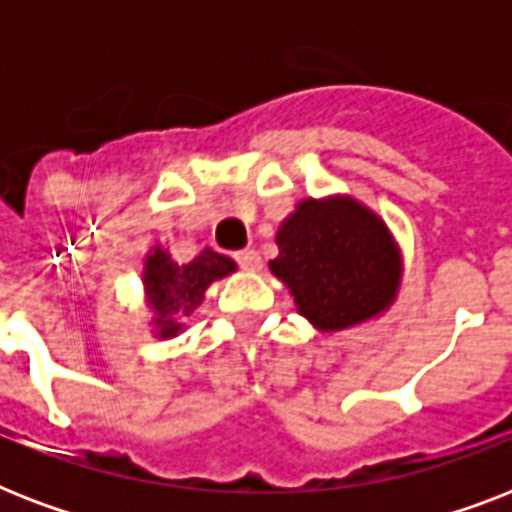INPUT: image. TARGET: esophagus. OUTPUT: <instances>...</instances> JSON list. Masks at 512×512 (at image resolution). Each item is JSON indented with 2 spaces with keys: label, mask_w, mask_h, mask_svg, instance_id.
I'll list each match as a JSON object with an SVG mask.
<instances>
[{
  "label": "esophagus",
  "mask_w": 512,
  "mask_h": 512,
  "mask_svg": "<svg viewBox=\"0 0 512 512\" xmlns=\"http://www.w3.org/2000/svg\"><path fill=\"white\" fill-rule=\"evenodd\" d=\"M236 263L244 268V271H260V255H257L255 249H241V252H236Z\"/></svg>",
  "instance_id": "esophagus-1"
}]
</instances>
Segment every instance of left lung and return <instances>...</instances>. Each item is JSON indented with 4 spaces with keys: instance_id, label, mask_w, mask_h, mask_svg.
Instances as JSON below:
<instances>
[{
    "instance_id": "1",
    "label": "left lung",
    "mask_w": 512,
    "mask_h": 512,
    "mask_svg": "<svg viewBox=\"0 0 512 512\" xmlns=\"http://www.w3.org/2000/svg\"><path fill=\"white\" fill-rule=\"evenodd\" d=\"M271 273L319 332L382 316L401 287V249L377 212L353 196L303 199L276 233Z\"/></svg>"
}]
</instances>
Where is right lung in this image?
I'll list each match as a JSON object with an SVG mask.
<instances>
[{"instance_id":"obj_1","label":"right lung","mask_w":512,"mask_h":512,"mask_svg":"<svg viewBox=\"0 0 512 512\" xmlns=\"http://www.w3.org/2000/svg\"><path fill=\"white\" fill-rule=\"evenodd\" d=\"M236 271L231 257L204 247L191 263H177L162 244L151 247L143 263V295L154 313L151 327L162 340L177 337L185 329L183 319L191 316L207 295L209 284Z\"/></svg>"}]
</instances>
